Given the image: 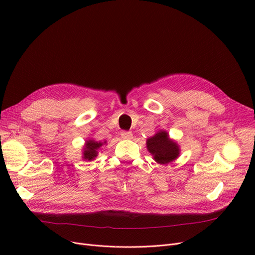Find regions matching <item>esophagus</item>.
<instances>
[{
	"label": "esophagus",
	"instance_id": "esophagus-1",
	"mask_svg": "<svg viewBox=\"0 0 255 255\" xmlns=\"http://www.w3.org/2000/svg\"><path fill=\"white\" fill-rule=\"evenodd\" d=\"M121 136H122L125 139H130V138H132L133 134H132V132H130V131H122V132H121Z\"/></svg>",
	"mask_w": 255,
	"mask_h": 255
}]
</instances>
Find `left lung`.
<instances>
[{"label":"left lung","mask_w":255,"mask_h":255,"mask_svg":"<svg viewBox=\"0 0 255 255\" xmlns=\"http://www.w3.org/2000/svg\"><path fill=\"white\" fill-rule=\"evenodd\" d=\"M146 149L159 164L175 161L181 152L179 143L171 139L165 130H159L156 134L146 139Z\"/></svg>","instance_id":"obj_1"}]
</instances>
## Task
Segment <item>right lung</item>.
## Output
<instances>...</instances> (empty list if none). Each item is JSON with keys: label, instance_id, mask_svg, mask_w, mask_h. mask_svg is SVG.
<instances>
[{"label": "right lung", "instance_id": "add662e5", "mask_svg": "<svg viewBox=\"0 0 255 255\" xmlns=\"http://www.w3.org/2000/svg\"><path fill=\"white\" fill-rule=\"evenodd\" d=\"M105 141H97L95 139H88L85 142V145L83 148V159L86 160V161H93L98 156L99 151L101 150L102 145L106 144Z\"/></svg>", "mask_w": 255, "mask_h": 255}]
</instances>
